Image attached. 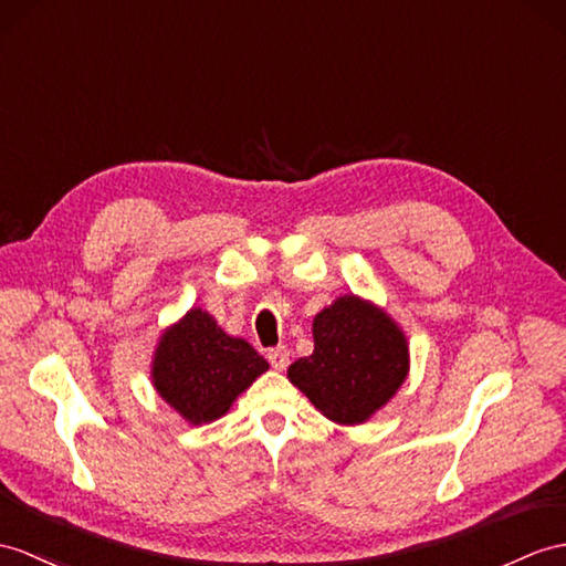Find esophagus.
I'll use <instances>...</instances> for the list:
<instances>
[{
  "label": "esophagus",
  "mask_w": 566,
  "mask_h": 566,
  "mask_svg": "<svg viewBox=\"0 0 566 566\" xmlns=\"http://www.w3.org/2000/svg\"><path fill=\"white\" fill-rule=\"evenodd\" d=\"M266 357H269V363H271V367H275V369H285L287 365H291V350H287L285 346H279V348H271Z\"/></svg>",
  "instance_id": "34e87169"
}]
</instances>
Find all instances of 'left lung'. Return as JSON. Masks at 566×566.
I'll return each instance as SVG.
<instances>
[{
  "instance_id": "obj_1",
  "label": "left lung",
  "mask_w": 566,
  "mask_h": 566,
  "mask_svg": "<svg viewBox=\"0 0 566 566\" xmlns=\"http://www.w3.org/2000/svg\"><path fill=\"white\" fill-rule=\"evenodd\" d=\"M314 353L287 369L312 406L340 424L365 422L401 387L408 346L387 314L360 297H338L314 316Z\"/></svg>"
}]
</instances>
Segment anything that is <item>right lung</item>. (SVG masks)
Masks as SVG:
<instances>
[{"instance_id":"add662e5","label":"right lung","mask_w":566,"mask_h":566,"mask_svg":"<svg viewBox=\"0 0 566 566\" xmlns=\"http://www.w3.org/2000/svg\"><path fill=\"white\" fill-rule=\"evenodd\" d=\"M269 369L250 343L228 336L211 314L191 310L165 331L156 360L158 394L185 420L201 424L228 412L232 401Z\"/></svg>"}]
</instances>
